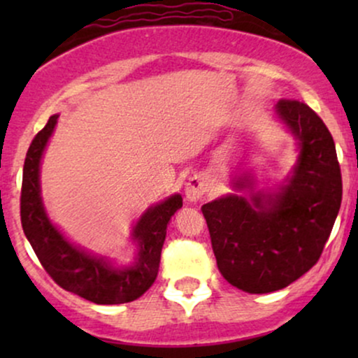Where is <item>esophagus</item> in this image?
Segmentation results:
<instances>
[{"label": "esophagus", "instance_id": "esophagus-1", "mask_svg": "<svg viewBox=\"0 0 358 358\" xmlns=\"http://www.w3.org/2000/svg\"><path fill=\"white\" fill-rule=\"evenodd\" d=\"M208 192V178L202 173L193 175L188 180L187 188H185V196L190 203H196L203 199L205 193Z\"/></svg>", "mask_w": 358, "mask_h": 358}]
</instances>
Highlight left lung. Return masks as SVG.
<instances>
[{
    "instance_id": "obj_1",
    "label": "left lung",
    "mask_w": 358,
    "mask_h": 358,
    "mask_svg": "<svg viewBox=\"0 0 358 358\" xmlns=\"http://www.w3.org/2000/svg\"><path fill=\"white\" fill-rule=\"evenodd\" d=\"M274 114L296 141L298 158L276 190H256L250 171L236 175L229 193L202 207L217 268L250 294L282 289L322 256L342 203L334 138L313 109L281 99Z\"/></svg>"
}]
</instances>
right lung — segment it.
Returning a JSON list of instances; mask_svg holds the SVG:
<instances>
[{
    "instance_id": "add662e5",
    "label": "right lung",
    "mask_w": 358,
    "mask_h": 358,
    "mask_svg": "<svg viewBox=\"0 0 358 358\" xmlns=\"http://www.w3.org/2000/svg\"><path fill=\"white\" fill-rule=\"evenodd\" d=\"M59 114L48 119L47 126L34 138L23 166L22 225L36 257L57 285L79 294L96 305H121L145 294L153 285L159 268L166 225L183 205L182 195L168 196L143 212L131 241L136 244V256L129 266H116L109 257L97 256L71 242L50 220L42 200L40 165L57 126Z\"/></svg>"
}]
</instances>
